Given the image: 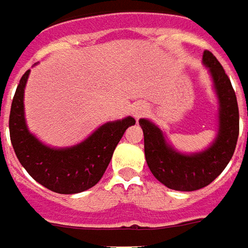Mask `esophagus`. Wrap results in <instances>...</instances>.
I'll use <instances>...</instances> for the list:
<instances>
[{"instance_id":"obj_1","label":"esophagus","mask_w":248,"mask_h":248,"mask_svg":"<svg viewBox=\"0 0 248 248\" xmlns=\"http://www.w3.org/2000/svg\"><path fill=\"white\" fill-rule=\"evenodd\" d=\"M147 112V109H146V106L143 104H136L134 108H132V116L135 117L136 120L138 119H140L142 116H144Z\"/></svg>"}]
</instances>
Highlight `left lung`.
Listing matches in <instances>:
<instances>
[{
    "label": "left lung",
    "instance_id": "8db88e82",
    "mask_svg": "<svg viewBox=\"0 0 248 248\" xmlns=\"http://www.w3.org/2000/svg\"><path fill=\"white\" fill-rule=\"evenodd\" d=\"M203 65L209 69L218 99V131L207 149L192 154L177 151L167 135L153 121L140 119L143 129L146 162L154 177L176 191L203 188L225 169L233 155L239 136V108L236 94L218 60L203 51Z\"/></svg>",
    "mask_w": 248,
    "mask_h": 248
}]
</instances>
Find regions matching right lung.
<instances>
[{
	"instance_id": "obj_1",
	"label": "right lung",
	"mask_w": 248,
	"mask_h": 248,
	"mask_svg": "<svg viewBox=\"0 0 248 248\" xmlns=\"http://www.w3.org/2000/svg\"><path fill=\"white\" fill-rule=\"evenodd\" d=\"M30 69L21 76L12 101L11 142L20 164L43 187L58 194H78L94 187L104 176L125 129L135 124L128 116L109 121L71 147H50L30 132L24 116V89Z\"/></svg>"
}]
</instances>
